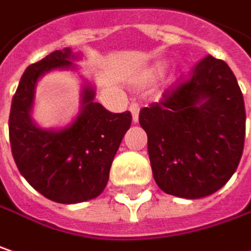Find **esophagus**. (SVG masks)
<instances>
[{"label":"esophagus","instance_id":"obj_1","mask_svg":"<svg viewBox=\"0 0 251 251\" xmlns=\"http://www.w3.org/2000/svg\"><path fill=\"white\" fill-rule=\"evenodd\" d=\"M129 111L132 113V122L138 124V121H139V106H138V103H132L129 106Z\"/></svg>","mask_w":251,"mask_h":251}]
</instances>
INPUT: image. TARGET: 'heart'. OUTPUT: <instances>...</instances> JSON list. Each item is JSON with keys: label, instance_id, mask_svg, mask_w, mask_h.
<instances>
[{"label": "heart", "instance_id": "1", "mask_svg": "<svg viewBox=\"0 0 251 251\" xmlns=\"http://www.w3.org/2000/svg\"><path fill=\"white\" fill-rule=\"evenodd\" d=\"M163 72H165V64L157 62V64H153L151 67L142 69L139 74L136 75L135 81L139 86H148V85H152L156 81H159L162 78Z\"/></svg>", "mask_w": 251, "mask_h": 251}]
</instances>
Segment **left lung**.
I'll use <instances>...</instances> for the list:
<instances>
[{
  "label": "left lung",
  "instance_id": "1",
  "mask_svg": "<svg viewBox=\"0 0 251 251\" xmlns=\"http://www.w3.org/2000/svg\"><path fill=\"white\" fill-rule=\"evenodd\" d=\"M139 124L156 184L168 195L200 199L217 192L236 172L243 153L246 109L228 65L212 55L190 81L143 108Z\"/></svg>",
  "mask_w": 251,
  "mask_h": 251
}]
</instances>
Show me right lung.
<instances>
[{
  "mask_svg": "<svg viewBox=\"0 0 251 251\" xmlns=\"http://www.w3.org/2000/svg\"><path fill=\"white\" fill-rule=\"evenodd\" d=\"M82 53L53 51L25 69L12 98L9 142L25 180L52 201L74 204L98 198L109 180L113 157L132 116L112 113L95 102V85L82 76L79 111L62 127H42L32 118L39 79L53 71L78 72Z\"/></svg>",
  "mask_w": 251,
  "mask_h": 251,
  "instance_id": "right-lung-1",
  "label": "right lung"
}]
</instances>
